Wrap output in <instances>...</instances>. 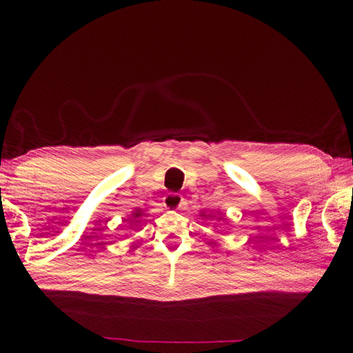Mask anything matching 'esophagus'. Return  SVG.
Listing matches in <instances>:
<instances>
[{
    "label": "esophagus",
    "mask_w": 353,
    "mask_h": 353,
    "mask_svg": "<svg viewBox=\"0 0 353 353\" xmlns=\"http://www.w3.org/2000/svg\"><path fill=\"white\" fill-rule=\"evenodd\" d=\"M182 205H183V199L181 194L170 192L167 194V197L163 199V206L167 209H181Z\"/></svg>",
    "instance_id": "34e87169"
}]
</instances>
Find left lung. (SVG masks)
I'll list each match as a JSON object with an SVG mask.
<instances>
[{
    "mask_svg": "<svg viewBox=\"0 0 353 353\" xmlns=\"http://www.w3.org/2000/svg\"><path fill=\"white\" fill-rule=\"evenodd\" d=\"M201 215L203 216H209V219H215L216 221H228V219L224 215H221L220 212H216V214H208V215H205V212H201Z\"/></svg>",
    "mask_w": 353,
    "mask_h": 353,
    "instance_id": "1",
    "label": "left lung"
}]
</instances>
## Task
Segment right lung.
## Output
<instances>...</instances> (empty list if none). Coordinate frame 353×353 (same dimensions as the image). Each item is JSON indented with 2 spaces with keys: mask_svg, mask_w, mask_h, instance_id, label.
Wrapping results in <instances>:
<instances>
[{
  "mask_svg": "<svg viewBox=\"0 0 353 353\" xmlns=\"http://www.w3.org/2000/svg\"><path fill=\"white\" fill-rule=\"evenodd\" d=\"M142 215H145V211H142V209H134V211L129 215V219L127 220H138V219H141Z\"/></svg>",
  "mask_w": 353,
  "mask_h": 353,
  "instance_id": "right-lung-1",
  "label": "right lung"
}]
</instances>
